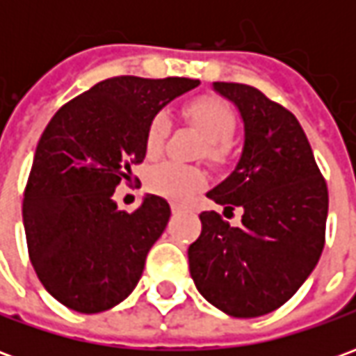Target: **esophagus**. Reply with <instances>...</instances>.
Listing matches in <instances>:
<instances>
[{"instance_id":"esophagus-1","label":"esophagus","mask_w":356,"mask_h":356,"mask_svg":"<svg viewBox=\"0 0 356 356\" xmlns=\"http://www.w3.org/2000/svg\"><path fill=\"white\" fill-rule=\"evenodd\" d=\"M181 209H183L181 204H177V202H171V211H173V213H179Z\"/></svg>"}]
</instances>
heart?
I'll use <instances>...</instances> for the list:
<instances>
[{"label":"heart","instance_id":"heart-1","mask_svg":"<svg viewBox=\"0 0 356 356\" xmlns=\"http://www.w3.org/2000/svg\"><path fill=\"white\" fill-rule=\"evenodd\" d=\"M185 118L208 143L209 160L221 162L229 152V140L236 129V120L232 110L217 97H198L191 104H186ZM170 116L165 112H158L150 120L147 139H145L148 156H158L162 152L163 140L170 133ZM204 185H206V175L200 170L175 162L160 163L148 175V186L152 193L177 202L186 200Z\"/></svg>","mask_w":356,"mask_h":356}]
</instances>
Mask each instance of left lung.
<instances>
[{
  "mask_svg": "<svg viewBox=\"0 0 356 356\" xmlns=\"http://www.w3.org/2000/svg\"><path fill=\"white\" fill-rule=\"evenodd\" d=\"M211 88L238 110L244 145L231 175L206 196L244 213L231 227L216 211H202L188 265L206 301L236 318H254L284 305L316 267L328 188L291 112L244 83L213 81Z\"/></svg>",
  "mask_w": 356,
  "mask_h": 356,
  "instance_id": "1",
  "label": "left lung"
}]
</instances>
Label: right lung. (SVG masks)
<instances>
[{"instance_id":"right-lung-1","label":"right lung","mask_w":356,"mask_h":356,"mask_svg":"<svg viewBox=\"0 0 356 356\" xmlns=\"http://www.w3.org/2000/svg\"><path fill=\"white\" fill-rule=\"evenodd\" d=\"M200 80L110 78L66 102L45 127L28 177L22 223L43 288L78 313L122 303L170 221V204L145 194L131 213L112 198L147 156L150 120Z\"/></svg>"}]
</instances>
